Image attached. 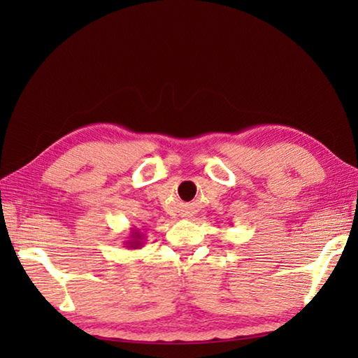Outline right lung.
Returning a JSON list of instances; mask_svg holds the SVG:
<instances>
[{
  "instance_id": "add662e5",
  "label": "right lung",
  "mask_w": 358,
  "mask_h": 358,
  "mask_svg": "<svg viewBox=\"0 0 358 358\" xmlns=\"http://www.w3.org/2000/svg\"><path fill=\"white\" fill-rule=\"evenodd\" d=\"M129 231H131V232H129V235L124 238L126 241H123L126 245L124 248H127V249H140V248H143L144 235L138 229H135V227H131Z\"/></svg>"
}]
</instances>
